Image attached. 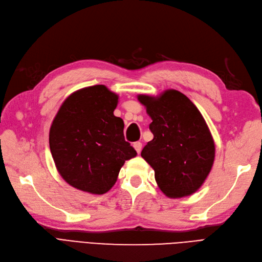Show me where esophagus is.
<instances>
[{"instance_id":"obj_1","label":"esophagus","mask_w":262,"mask_h":262,"mask_svg":"<svg viewBox=\"0 0 262 262\" xmlns=\"http://www.w3.org/2000/svg\"><path fill=\"white\" fill-rule=\"evenodd\" d=\"M133 147L136 148V151H137L138 153H140L141 150H142V143L139 142V141H138V142H134V143H133Z\"/></svg>"}]
</instances>
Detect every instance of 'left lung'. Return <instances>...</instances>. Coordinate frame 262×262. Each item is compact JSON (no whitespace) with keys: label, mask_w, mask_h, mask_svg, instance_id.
I'll return each mask as SVG.
<instances>
[{"label":"left lung","mask_w":262,"mask_h":262,"mask_svg":"<svg viewBox=\"0 0 262 262\" xmlns=\"http://www.w3.org/2000/svg\"><path fill=\"white\" fill-rule=\"evenodd\" d=\"M152 122L153 140L141 152L167 197L188 196L199 189L215 159V144L201 112L178 90L160 97L140 95Z\"/></svg>","instance_id":"8db88e82"}]
</instances>
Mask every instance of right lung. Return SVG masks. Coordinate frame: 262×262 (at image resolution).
Instances as JSON below:
<instances>
[{"label": "right lung", "instance_id": "1", "mask_svg": "<svg viewBox=\"0 0 262 262\" xmlns=\"http://www.w3.org/2000/svg\"><path fill=\"white\" fill-rule=\"evenodd\" d=\"M118 96L96 84L70 95L49 131L55 165L69 185L101 195L117 182L120 169L137 152L124 140V123L114 115Z\"/></svg>", "mask_w": 262, "mask_h": 262}]
</instances>
